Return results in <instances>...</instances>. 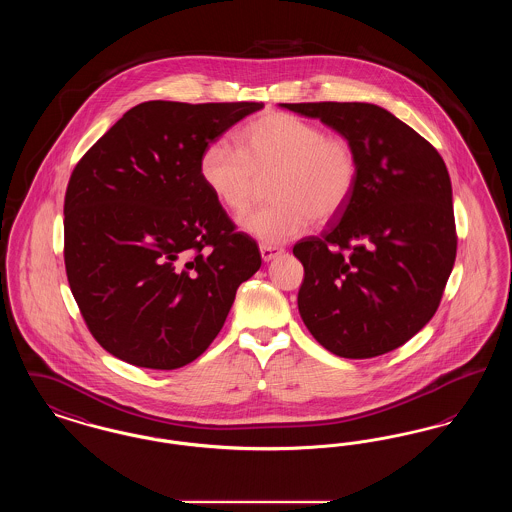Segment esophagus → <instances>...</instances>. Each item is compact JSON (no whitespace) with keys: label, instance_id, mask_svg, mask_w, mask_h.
<instances>
[{"label":"esophagus","instance_id":"obj_1","mask_svg":"<svg viewBox=\"0 0 512 512\" xmlns=\"http://www.w3.org/2000/svg\"><path fill=\"white\" fill-rule=\"evenodd\" d=\"M259 249H261L263 261H272L274 257H278V255L284 253V247H280V245L261 244Z\"/></svg>","mask_w":512,"mask_h":512}]
</instances>
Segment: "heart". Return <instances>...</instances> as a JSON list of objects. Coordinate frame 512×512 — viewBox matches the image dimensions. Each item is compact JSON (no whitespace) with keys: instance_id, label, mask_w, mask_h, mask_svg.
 <instances>
[{"instance_id":"heart-1","label":"heart","mask_w":512,"mask_h":512,"mask_svg":"<svg viewBox=\"0 0 512 512\" xmlns=\"http://www.w3.org/2000/svg\"><path fill=\"white\" fill-rule=\"evenodd\" d=\"M197 171L205 188L232 213H244L267 180L268 205L242 226L265 244L301 234L309 222L336 217L359 180V155L341 134L315 122L268 111L238 132V147L213 140L201 149Z\"/></svg>"}]
</instances>
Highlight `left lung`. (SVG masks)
<instances>
[{
	"label": "left lung",
	"instance_id": "8db88e82",
	"mask_svg": "<svg viewBox=\"0 0 512 512\" xmlns=\"http://www.w3.org/2000/svg\"><path fill=\"white\" fill-rule=\"evenodd\" d=\"M349 138L359 180L320 236L293 245L297 307L313 338L345 359L397 349L438 311L457 257L453 192L438 149L372 103H280Z\"/></svg>",
	"mask_w": 512,
	"mask_h": 512
}]
</instances>
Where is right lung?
<instances>
[{
  "instance_id": "right-lung-1",
  "label": "right lung",
  "mask_w": 512,
  "mask_h": 512,
  "mask_svg": "<svg viewBox=\"0 0 512 512\" xmlns=\"http://www.w3.org/2000/svg\"><path fill=\"white\" fill-rule=\"evenodd\" d=\"M257 101H146L74 167L65 268L99 345L130 365L174 370L217 338L236 290L261 267L253 238L205 188L201 149Z\"/></svg>"
}]
</instances>
